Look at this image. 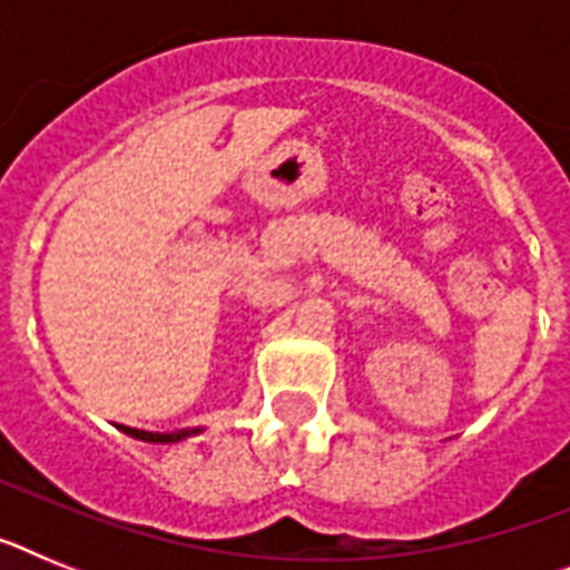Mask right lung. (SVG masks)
Segmentation results:
<instances>
[{"label":"right lung","instance_id":"add662e5","mask_svg":"<svg viewBox=\"0 0 570 570\" xmlns=\"http://www.w3.org/2000/svg\"><path fill=\"white\" fill-rule=\"evenodd\" d=\"M122 431H125V434H128V436H134V440L159 442V445H165V442H179V440H185V436L199 434L203 428H183V431H174V434H156V431H139V428L122 425Z\"/></svg>","mask_w":570,"mask_h":570}]
</instances>
